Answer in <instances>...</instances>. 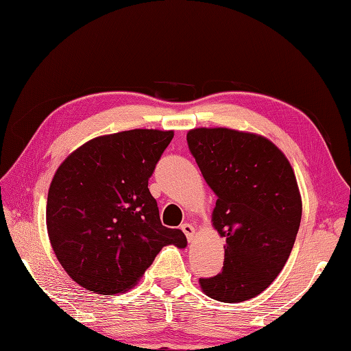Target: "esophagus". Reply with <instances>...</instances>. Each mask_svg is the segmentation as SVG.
Listing matches in <instances>:
<instances>
[{
	"instance_id": "esophagus-1",
	"label": "esophagus",
	"mask_w": 351,
	"mask_h": 351,
	"mask_svg": "<svg viewBox=\"0 0 351 351\" xmlns=\"http://www.w3.org/2000/svg\"><path fill=\"white\" fill-rule=\"evenodd\" d=\"M181 229H182V232L185 234V237H187V240H189V241H191L193 238H195V235H196V229H195V226H191L190 223H184V225L181 226Z\"/></svg>"
}]
</instances>
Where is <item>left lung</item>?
I'll return each instance as SVG.
<instances>
[{"mask_svg": "<svg viewBox=\"0 0 351 351\" xmlns=\"http://www.w3.org/2000/svg\"><path fill=\"white\" fill-rule=\"evenodd\" d=\"M190 152L217 196L214 229L226 240L223 270L199 279L214 300L253 299L278 278L302 220V196L288 158L273 141L229 128L187 132Z\"/></svg>", "mask_w": 351, "mask_h": 351, "instance_id": "obj_1", "label": "left lung"}]
</instances>
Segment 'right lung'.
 I'll list each match as a JSON object with an SVG mask.
<instances>
[{
	"label": "right lung",
	"instance_id": "1",
	"mask_svg": "<svg viewBox=\"0 0 351 351\" xmlns=\"http://www.w3.org/2000/svg\"><path fill=\"white\" fill-rule=\"evenodd\" d=\"M173 131L131 130L88 140L52 178L47 229L58 263L80 287L113 295L131 289L164 245H187L161 225L147 189Z\"/></svg>",
	"mask_w": 351,
	"mask_h": 351
}]
</instances>
